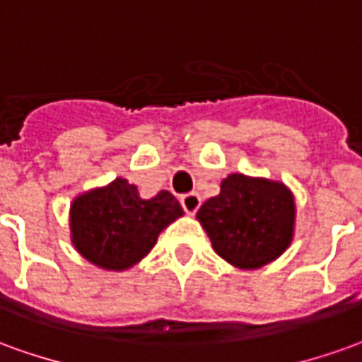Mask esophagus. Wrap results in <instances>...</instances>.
<instances>
[{
  "label": "esophagus",
  "mask_w": 362,
  "mask_h": 362,
  "mask_svg": "<svg viewBox=\"0 0 362 362\" xmlns=\"http://www.w3.org/2000/svg\"><path fill=\"white\" fill-rule=\"evenodd\" d=\"M182 208L186 210L188 214H196L198 212V208H200L202 198L200 194H196V192H190V194H184L180 198Z\"/></svg>",
  "instance_id": "34e87169"
}]
</instances>
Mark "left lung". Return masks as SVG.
I'll list each match as a JSON object with an SVG mask.
<instances>
[{"mask_svg":"<svg viewBox=\"0 0 362 362\" xmlns=\"http://www.w3.org/2000/svg\"><path fill=\"white\" fill-rule=\"evenodd\" d=\"M196 218L222 259L240 269H257L277 259L293 240V192L284 182L233 172Z\"/></svg>","mask_w":362,"mask_h":362,"instance_id":"obj_1","label":"left lung"}]
</instances>
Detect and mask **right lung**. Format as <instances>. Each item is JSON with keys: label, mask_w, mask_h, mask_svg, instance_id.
<instances>
[{"label": "right lung", "mask_w": 362, "mask_h": 362, "mask_svg": "<svg viewBox=\"0 0 362 362\" xmlns=\"http://www.w3.org/2000/svg\"><path fill=\"white\" fill-rule=\"evenodd\" d=\"M180 216V202L168 190L144 200L134 184L115 178L71 202V242L93 265L124 272L146 257L162 230Z\"/></svg>", "instance_id": "add662e5"}]
</instances>
